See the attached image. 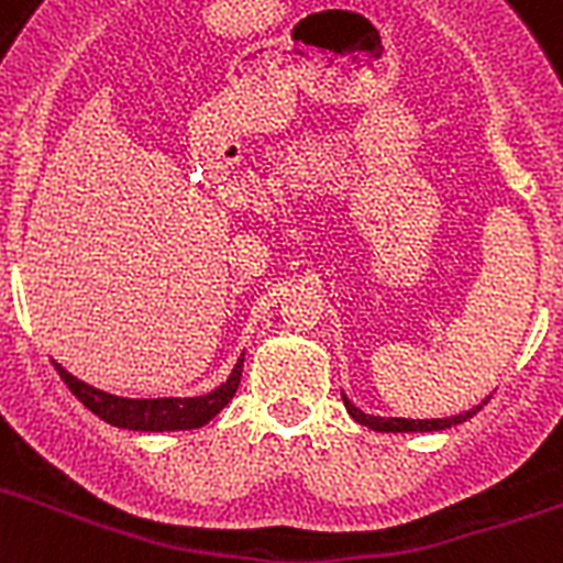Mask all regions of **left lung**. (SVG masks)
Segmentation results:
<instances>
[{"mask_svg": "<svg viewBox=\"0 0 563 563\" xmlns=\"http://www.w3.org/2000/svg\"><path fill=\"white\" fill-rule=\"evenodd\" d=\"M341 397H343V406H346V411H350L352 420L361 422V426H366V429H372V431H386V434H409V431H411V434H417V431H420V434H426V431H445V429H451V426H460V422L471 420V417H474L476 411H479L482 406L490 400V397H485L482 402H476L474 409L460 411V415H451V417H437V420H409V417L366 415V411L357 409L355 402L343 395V391H341Z\"/></svg>", "mask_w": 563, "mask_h": 563, "instance_id": "left-lung-1", "label": "left lung"}]
</instances>
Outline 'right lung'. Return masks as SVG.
<instances>
[{
	"mask_svg": "<svg viewBox=\"0 0 563 563\" xmlns=\"http://www.w3.org/2000/svg\"><path fill=\"white\" fill-rule=\"evenodd\" d=\"M242 363H245V352L239 355L236 366L231 369L228 380L220 383V386L213 391H208V395L143 397V400L118 397L109 395V391L96 389V386L78 380L76 375H69L62 363H56V369L58 375H62V380L69 386V391H73L92 415H98L103 422H109V426H118V429L129 431H191L202 429L206 422H211L213 417L220 415L228 402L233 400V395H236L239 389V380H242Z\"/></svg>",
	"mask_w": 563,
	"mask_h": 563,
	"instance_id": "1",
	"label": "right lung"
}]
</instances>
